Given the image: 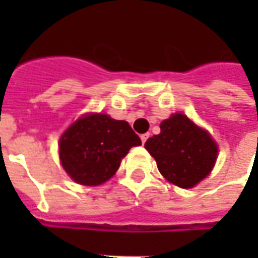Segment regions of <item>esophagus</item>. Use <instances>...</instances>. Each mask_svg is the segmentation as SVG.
Here are the masks:
<instances>
[{
	"label": "esophagus",
	"mask_w": 258,
	"mask_h": 258,
	"mask_svg": "<svg viewBox=\"0 0 258 258\" xmlns=\"http://www.w3.org/2000/svg\"><path fill=\"white\" fill-rule=\"evenodd\" d=\"M148 138H149V134H142V135H141V141H142V144H145Z\"/></svg>",
	"instance_id": "esophagus-1"
}]
</instances>
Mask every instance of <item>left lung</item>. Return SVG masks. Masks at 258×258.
<instances>
[{
	"mask_svg": "<svg viewBox=\"0 0 258 258\" xmlns=\"http://www.w3.org/2000/svg\"><path fill=\"white\" fill-rule=\"evenodd\" d=\"M160 130L146 141L145 148L164 178L186 189L209 175L218 151L209 133L179 113L164 120Z\"/></svg>",
	"mask_w": 258,
	"mask_h": 258,
	"instance_id": "left-lung-1",
	"label": "left lung"
}]
</instances>
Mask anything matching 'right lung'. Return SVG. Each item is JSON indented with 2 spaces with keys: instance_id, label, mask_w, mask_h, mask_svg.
Here are the masks:
<instances>
[{
  "instance_id": "right-lung-1",
  "label": "right lung",
  "mask_w": 258,
  "mask_h": 258,
  "mask_svg": "<svg viewBox=\"0 0 258 258\" xmlns=\"http://www.w3.org/2000/svg\"><path fill=\"white\" fill-rule=\"evenodd\" d=\"M141 138L130 124L107 114H88L72 124L59 141L62 166L81 185H99L114 175Z\"/></svg>"
}]
</instances>
